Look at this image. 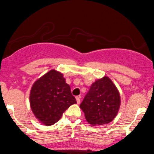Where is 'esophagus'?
<instances>
[{
  "label": "esophagus",
  "mask_w": 154,
  "mask_h": 154,
  "mask_svg": "<svg viewBox=\"0 0 154 154\" xmlns=\"http://www.w3.org/2000/svg\"><path fill=\"white\" fill-rule=\"evenodd\" d=\"M80 99H81V96H77L76 97V100H77V103H80Z\"/></svg>",
  "instance_id": "1"
}]
</instances>
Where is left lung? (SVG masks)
Listing matches in <instances>:
<instances>
[{
	"instance_id": "1",
	"label": "left lung",
	"mask_w": 154,
	"mask_h": 154,
	"mask_svg": "<svg viewBox=\"0 0 154 154\" xmlns=\"http://www.w3.org/2000/svg\"><path fill=\"white\" fill-rule=\"evenodd\" d=\"M120 104L117 88L109 77L104 76L91 85L79 107L86 121L92 126H97L111 122L117 115Z\"/></svg>"
}]
</instances>
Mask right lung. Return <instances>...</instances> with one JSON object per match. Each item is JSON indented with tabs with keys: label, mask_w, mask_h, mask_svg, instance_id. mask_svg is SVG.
<instances>
[{
	"label": "right lung",
	"mask_w": 154,
	"mask_h": 154,
	"mask_svg": "<svg viewBox=\"0 0 154 154\" xmlns=\"http://www.w3.org/2000/svg\"><path fill=\"white\" fill-rule=\"evenodd\" d=\"M29 103L37 119L42 125L51 126L61 119L70 106L77 103V100L63 74L51 69L33 83Z\"/></svg>",
	"instance_id": "add662e5"
}]
</instances>
